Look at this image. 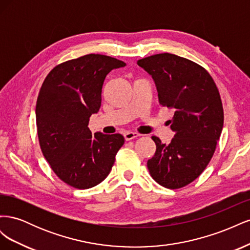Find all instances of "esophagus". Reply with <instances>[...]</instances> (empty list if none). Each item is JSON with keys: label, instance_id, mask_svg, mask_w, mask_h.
I'll list each match as a JSON object with an SVG mask.
<instances>
[{"label": "esophagus", "instance_id": "esophagus-1", "mask_svg": "<svg viewBox=\"0 0 250 250\" xmlns=\"http://www.w3.org/2000/svg\"><path fill=\"white\" fill-rule=\"evenodd\" d=\"M139 137H140V134H139L138 132H130V131H128V132H125V133H124V138H125L126 141H130V140H133V139L139 138Z\"/></svg>", "mask_w": 250, "mask_h": 250}]
</instances>
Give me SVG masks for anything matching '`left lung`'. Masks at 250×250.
Segmentation results:
<instances>
[{"instance_id": "1", "label": "left lung", "mask_w": 250, "mask_h": 250, "mask_svg": "<svg viewBox=\"0 0 250 250\" xmlns=\"http://www.w3.org/2000/svg\"><path fill=\"white\" fill-rule=\"evenodd\" d=\"M138 64L152 76L160 104L174 110L171 143L151 138L156 150L147 162L150 175L167 188L186 187L207 168L220 138L224 113L219 89L203 66L170 53L142 58Z\"/></svg>"}]
</instances>
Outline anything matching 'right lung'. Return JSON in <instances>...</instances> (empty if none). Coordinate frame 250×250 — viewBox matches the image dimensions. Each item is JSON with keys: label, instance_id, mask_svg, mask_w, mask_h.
<instances>
[{"label": "right lung", "instance_id": "add662e5", "mask_svg": "<svg viewBox=\"0 0 250 250\" xmlns=\"http://www.w3.org/2000/svg\"><path fill=\"white\" fill-rule=\"evenodd\" d=\"M122 60L87 54L57 64L43 80L36 101V127L42 152L51 169L75 188H93L107 177L122 134L94 135L89 118L101 106L106 75Z\"/></svg>", "mask_w": 250, "mask_h": 250}]
</instances>
